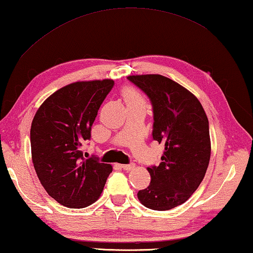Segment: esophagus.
Instances as JSON below:
<instances>
[{
  "label": "esophagus",
  "mask_w": 253,
  "mask_h": 253,
  "mask_svg": "<svg viewBox=\"0 0 253 253\" xmlns=\"http://www.w3.org/2000/svg\"><path fill=\"white\" fill-rule=\"evenodd\" d=\"M121 166H122V169H125V170H131V169H135L134 163H131V164H124V165H121Z\"/></svg>",
  "instance_id": "obj_1"
}]
</instances>
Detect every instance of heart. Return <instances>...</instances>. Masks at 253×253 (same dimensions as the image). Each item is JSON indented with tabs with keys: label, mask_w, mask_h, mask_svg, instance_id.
Segmentation results:
<instances>
[{
	"label": "heart",
	"mask_w": 253,
	"mask_h": 253,
	"mask_svg": "<svg viewBox=\"0 0 253 253\" xmlns=\"http://www.w3.org/2000/svg\"><path fill=\"white\" fill-rule=\"evenodd\" d=\"M123 95H124V98H125L126 104L127 102H142V101H144V98L142 97V95H140L138 91H136L135 89L127 88L124 90Z\"/></svg>",
	"instance_id": "obj_1"
}]
</instances>
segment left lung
Returning a JSON list of instances; mask_svg holds the SVG:
<instances>
[{
  "instance_id": "8db88e82",
  "label": "left lung",
  "mask_w": 253,
  "mask_h": 253,
  "mask_svg": "<svg viewBox=\"0 0 253 253\" xmlns=\"http://www.w3.org/2000/svg\"><path fill=\"white\" fill-rule=\"evenodd\" d=\"M153 105V139L164 144L158 166L147 168L151 183L137 193L140 203L168 211L191 198L207 173L211 157L209 121L193 93L161 75L128 76Z\"/></svg>"
}]
</instances>
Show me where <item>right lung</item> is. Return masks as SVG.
<instances>
[{
  "instance_id": "right-lung-1",
  "label": "right lung",
  "mask_w": 253,
  "mask_h": 253,
  "mask_svg": "<svg viewBox=\"0 0 253 253\" xmlns=\"http://www.w3.org/2000/svg\"><path fill=\"white\" fill-rule=\"evenodd\" d=\"M114 80L77 81L46 98L31 125L34 169L51 198L63 207L83 209L99 199L113 170L97 158H84L83 144Z\"/></svg>"
}]
</instances>
